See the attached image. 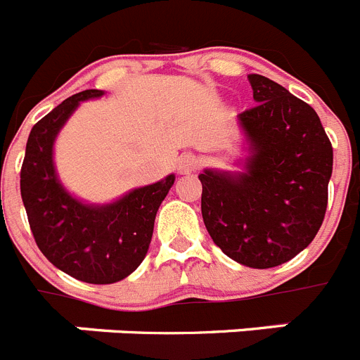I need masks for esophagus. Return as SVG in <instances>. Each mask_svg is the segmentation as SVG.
Returning a JSON list of instances; mask_svg holds the SVG:
<instances>
[{"mask_svg": "<svg viewBox=\"0 0 360 360\" xmlns=\"http://www.w3.org/2000/svg\"><path fill=\"white\" fill-rule=\"evenodd\" d=\"M178 165V171L182 174H189V173H195L196 167H198V158L191 153H184L176 162Z\"/></svg>", "mask_w": 360, "mask_h": 360, "instance_id": "1", "label": "esophagus"}]
</instances>
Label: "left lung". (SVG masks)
Listing matches in <instances>:
<instances>
[{
  "instance_id": "obj_1",
  "label": "left lung",
  "mask_w": 360,
  "mask_h": 360,
  "mask_svg": "<svg viewBox=\"0 0 360 360\" xmlns=\"http://www.w3.org/2000/svg\"><path fill=\"white\" fill-rule=\"evenodd\" d=\"M257 105L236 116L242 171L204 169L202 218L214 244L255 269L281 266L321 229L333 149L317 112L288 89L250 75Z\"/></svg>"
}]
</instances>
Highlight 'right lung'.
Here are the masks:
<instances>
[{
    "instance_id": "add662e5",
    "label": "right lung",
    "mask_w": 360,
    "mask_h": 360,
    "mask_svg": "<svg viewBox=\"0 0 360 360\" xmlns=\"http://www.w3.org/2000/svg\"><path fill=\"white\" fill-rule=\"evenodd\" d=\"M105 92L82 91L67 98L34 125L21 165V198L34 240L51 264L89 284L124 281L146 259L156 211L174 174L136 187L109 204L79 200L60 182L54 142L82 101Z\"/></svg>"
}]
</instances>
